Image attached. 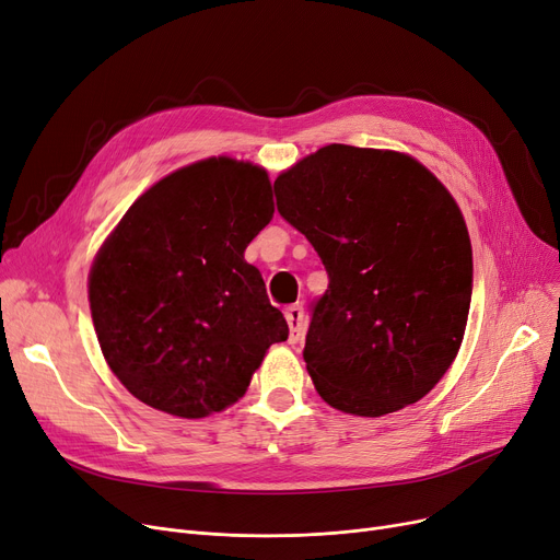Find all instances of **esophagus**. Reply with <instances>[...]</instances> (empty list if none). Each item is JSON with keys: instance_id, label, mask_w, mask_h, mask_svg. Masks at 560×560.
I'll return each mask as SVG.
<instances>
[{"instance_id": "1", "label": "esophagus", "mask_w": 560, "mask_h": 560, "mask_svg": "<svg viewBox=\"0 0 560 560\" xmlns=\"http://www.w3.org/2000/svg\"><path fill=\"white\" fill-rule=\"evenodd\" d=\"M287 324H289V343H299L305 335V310L303 305H289L284 310Z\"/></svg>"}]
</instances>
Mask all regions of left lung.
<instances>
[{"mask_svg":"<svg viewBox=\"0 0 560 560\" xmlns=\"http://www.w3.org/2000/svg\"><path fill=\"white\" fill-rule=\"evenodd\" d=\"M273 189L330 280L303 351L316 392L358 417L417 404L456 360L471 303L454 196L404 152L341 143L301 159Z\"/></svg>","mask_w":560,"mask_h":560,"instance_id":"1","label":"left lung"}]
</instances>
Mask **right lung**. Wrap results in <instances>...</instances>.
I'll return each instance as SVG.
<instances>
[{"label": "right lung", "mask_w": 560, "mask_h": 560, "mask_svg": "<svg viewBox=\"0 0 560 560\" xmlns=\"http://www.w3.org/2000/svg\"><path fill=\"white\" fill-rule=\"evenodd\" d=\"M273 211L264 168L211 156L150 186L106 236L89 276L93 326L139 401L184 419L221 412L287 339L244 259Z\"/></svg>", "instance_id": "1"}]
</instances>
